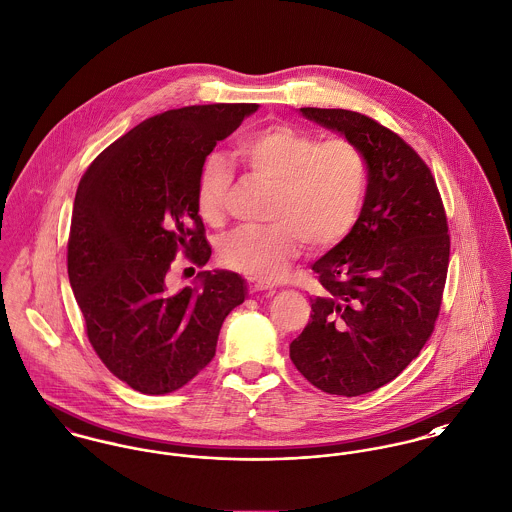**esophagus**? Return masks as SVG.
I'll list each match as a JSON object with an SVG mask.
<instances>
[{"label": "esophagus", "instance_id": "34e87169", "mask_svg": "<svg viewBox=\"0 0 512 512\" xmlns=\"http://www.w3.org/2000/svg\"><path fill=\"white\" fill-rule=\"evenodd\" d=\"M247 286L253 290V292H261V290H271L273 284L263 280V278H255V276H249L247 278Z\"/></svg>", "mask_w": 512, "mask_h": 512}]
</instances>
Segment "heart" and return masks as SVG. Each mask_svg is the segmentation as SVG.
Segmentation results:
<instances>
[{
  "label": "heart",
  "instance_id": "1",
  "mask_svg": "<svg viewBox=\"0 0 512 512\" xmlns=\"http://www.w3.org/2000/svg\"><path fill=\"white\" fill-rule=\"evenodd\" d=\"M236 154L257 179L273 185V224L226 237L220 245L226 267L257 278H278L300 253L302 241L325 251L351 234L368 179L366 158L354 142H321L308 130L271 124L245 136ZM230 185L228 161L218 154L206 159L198 175L197 206L208 224L224 222Z\"/></svg>",
  "mask_w": 512,
  "mask_h": 512
}]
</instances>
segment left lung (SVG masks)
<instances>
[{
	"label": "left lung",
	"mask_w": 512,
	"mask_h": 512,
	"mask_svg": "<svg viewBox=\"0 0 512 512\" xmlns=\"http://www.w3.org/2000/svg\"><path fill=\"white\" fill-rule=\"evenodd\" d=\"M300 113L362 150L368 185L351 234L312 267L321 286L290 358L321 392L368 394L433 333L450 257L446 214L431 169L390 128L345 109Z\"/></svg>",
	"instance_id": "1"
}]
</instances>
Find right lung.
Segmentation results:
<instances>
[{
  "mask_svg": "<svg viewBox=\"0 0 512 512\" xmlns=\"http://www.w3.org/2000/svg\"><path fill=\"white\" fill-rule=\"evenodd\" d=\"M255 103L193 105L146 118L113 142L79 181L68 239V276L91 347L132 390L171 394L214 358L245 280L200 271L167 290L179 251L204 267L212 249L198 216L200 169Z\"/></svg>",
  "mask_w": 512,
  "mask_h": 512,
  "instance_id": "add662e5",
  "label": "right lung"
}]
</instances>
